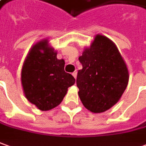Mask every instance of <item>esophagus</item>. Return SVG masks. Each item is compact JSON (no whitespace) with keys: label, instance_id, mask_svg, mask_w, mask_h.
I'll return each mask as SVG.
<instances>
[{"label":"esophagus","instance_id":"obj_1","mask_svg":"<svg viewBox=\"0 0 146 146\" xmlns=\"http://www.w3.org/2000/svg\"><path fill=\"white\" fill-rule=\"evenodd\" d=\"M72 74H73V77H74V78L76 79V78H77V72L75 71V72H73V73H72Z\"/></svg>","mask_w":146,"mask_h":146}]
</instances>
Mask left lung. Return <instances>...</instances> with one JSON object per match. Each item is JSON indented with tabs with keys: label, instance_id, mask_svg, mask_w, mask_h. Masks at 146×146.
Returning a JSON list of instances; mask_svg holds the SVG:
<instances>
[{
	"label": "left lung",
	"instance_id": "1",
	"mask_svg": "<svg viewBox=\"0 0 146 146\" xmlns=\"http://www.w3.org/2000/svg\"><path fill=\"white\" fill-rule=\"evenodd\" d=\"M77 86L83 106L92 113L108 110L120 100L129 81L127 66L115 44L98 35L79 56Z\"/></svg>",
	"mask_w": 146,
	"mask_h": 146
}]
</instances>
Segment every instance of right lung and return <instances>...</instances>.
Instances as JSON below:
<instances>
[{"instance_id": "obj_1", "label": "right lung", "mask_w": 146, "mask_h": 146, "mask_svg": "<svg viewBox=\"0 0 146 146\" xmlns=\"http://www.w3.org/2000/svg\"><path fill=\"white\" fill-rule=\"evenodd\" d=\"M56 52L48 40L35 44L28 53L21 70V85L25 98L42 111L60 105L75 78L65 71V60L56 58Z\"/></svg>"}]
</instances>
